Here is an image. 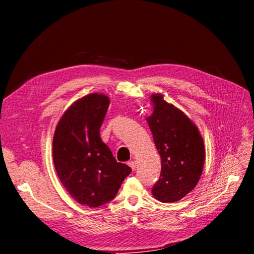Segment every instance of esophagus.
<instances>
[{"label": "esophagus", "instance_id": "1", "mask_svg": "<svg viewBox=\"0 0 254 254\" xmlns=\"http://www.w3.org/2000/svg\"><path fill=\"white\" fill-rule=\"evenodd\" d=\"M128 165L130 166V167H131V170L132 171H134L135 170V167H136V162H135V161H129V162H128Z\"/></svg>", "mask_w": 254, "mask_h": 254}]
</instances>
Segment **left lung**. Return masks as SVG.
Here are the masks:
<instances>
[{
  "label": "left lung",
  "instance_id": "left-lung-1",
  "mask_svg": "<svg viewBox=\"0 0 254 254\" xmlns=\"http://www.w3.org/2000/svg\"><path fill=\"white\" fill-rule=\"evenodd\" d=\"M152 94L153 112L146 118L161 157V174L151 193L161 202L179 201L200 179L205 159L202 136L184 112Z\"/></svg>",
  "mask_w": 254,
  "mask_h": 254
}]
</instances>
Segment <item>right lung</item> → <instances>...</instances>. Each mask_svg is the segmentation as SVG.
I'll list each match as a JSON object with an SVG mask.
<instances>
[{
  "instance_id": "right-lung-1",
  "label": "right lung",
  "mask_w": 254,
  "mask_h": 254,
  "mask_svg": "<svg viewBox=\"0 0 254 254\" xmlns=\"http://www.w3.org/2000/svg\"><path fill=\"white\" fill-rule=\"evenodd\" d=\"M109 104V97L99 93L77 99L54 133L53 160L59 179L75 201L90 207L112 200L131 173L128 165L117 162L99 136Z\"/></svg>"
}]
</instances>
